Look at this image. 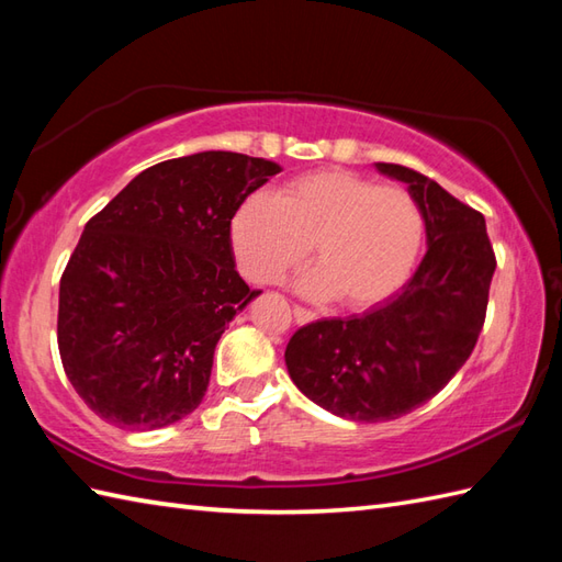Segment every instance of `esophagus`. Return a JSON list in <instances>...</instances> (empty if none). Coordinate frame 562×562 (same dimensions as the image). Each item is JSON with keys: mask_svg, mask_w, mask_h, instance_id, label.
<instances>
[{"mask_svg": "<svg viewBox=\"0 0 562 562\" xmlns=\"http://www.w3.org/2000/svg\"><path fill=\"white\" fill-rule=\"evenodd\" d=\"M293 317H295L297 324H307V322H315L317 319V315L313 313V310H305L301 305L293 307Z\"/></svg>", "mask_w": 562, "mask_h": 562, "instance_id": "1", "label": "esophagus"}]
</instances>
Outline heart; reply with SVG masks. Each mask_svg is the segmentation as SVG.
<instances>
[{
    "instance_id": "b5f03b06",
    "label": "heart",
    "mask_w": 562,
    "mask_h": 562,
    "mask_svg": "<svg viewBox=\"0 0 562 562\" xmlns=\"http://www.w3.org/2000/svg\"><path fill=\"white\" fill-rule=\"evenodd\" d=\"M228 235L240 271L265 285L301 269L313 245L319 271L305 289L336 293L341 305L363 310L386 301L408 279L423 240V216L402 187L324 168L285 182L279 196H245Z\"/></svg>"
}]
</instances>
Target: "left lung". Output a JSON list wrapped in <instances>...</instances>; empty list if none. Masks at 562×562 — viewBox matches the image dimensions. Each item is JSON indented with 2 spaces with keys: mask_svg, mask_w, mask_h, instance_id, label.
Instances as JSON below:
<instances>
[{
  "mask_svg": "<svg viewBox=\"0 0 562 562\" xmlns=\"http://www.w3.org/2000/svg\"><path fill=\"white\" fill-rule=\"evenodd\" d=\"M378 170L408 184L426 221V257L390 301L348 319L305 324L285 346L297 390L360 423L402 418L457 375L479 341L495 271L481 211L406 166Z\"/></svg>",
  "mask_w": 562,
  "mask_h": 562,
  "instance_id": "left-lung-1",
  "label": "left lung"
}]
</instances>
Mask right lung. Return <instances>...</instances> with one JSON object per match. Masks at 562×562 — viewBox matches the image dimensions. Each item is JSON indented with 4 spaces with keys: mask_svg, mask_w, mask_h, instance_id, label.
<instances>
[{
    "mask_svg": "<svg viewBox=\"0 0 562 562\" xmlns=\"http://www.w3.org/2000/svg\"><path fill=\"white\" fill-rule=\"evenodd\" d=\"M277 172L233 151L170 158L86 223L59 281L57 346L95 416L156 430L202 404L221 334L259 295L235 271L231 218Z\"/></svg>",
    "mask_w": 562,
    "mask_h": 562,
    "instance_id": "right-lung-1",
    "label": "right lung"
}]
</instances>
